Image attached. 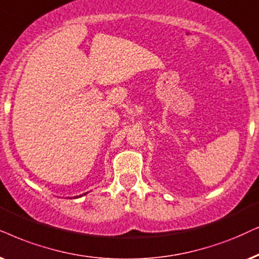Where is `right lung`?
Instances as JSON below:
<instances>
[{"label":"right lung","instance_id":"right-lung-1","mask_svg":"<svg viewBox=\"0 0 259 259\" xmlns=\"http://www.w3.org/2000/svg\"><path fill=\"white\" fill-rule=\"evenodd\" d=\"M83 195H87V192H86V194H83ZM83 195H80V196H74V197L73 198H77V197H82V196Z\"/></svg>","mask_w":259,"mask_h":259}]
</instances>
